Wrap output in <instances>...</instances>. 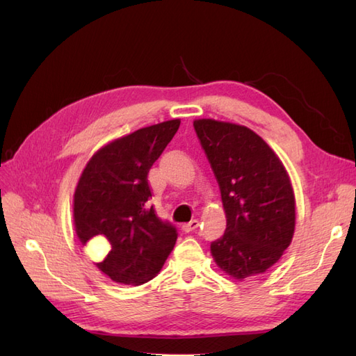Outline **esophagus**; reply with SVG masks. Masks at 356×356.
I'll return each mask as SVG.
<instances>
[{
  "label": "esophagus",
  "instance_id": "34e87169",
  "mask_svg": "<svg viewBox=\"0 0 356 356\" xmlns=\"http://www.w3.org/2000/svg\"><path fill=\"white\" fill-rule=\"evenodd\" d=\"M199 227V221L197 220H191L190 222H186L182 224V230H184L186 233H190V232H195L196 229Z\"/></svg>",
  "mask_w": 356,
  "mask_h": 356
}]
</instances>
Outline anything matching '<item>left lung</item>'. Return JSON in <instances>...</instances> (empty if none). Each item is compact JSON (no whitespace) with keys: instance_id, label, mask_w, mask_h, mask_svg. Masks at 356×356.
I'll list each match as a JSON object with an SVG mask.
<instances>
[{"instance_id":"1","label":"left lung","mask_w":356,"mask_h":356,"mask_svg":"<svg viewBox=\"0 0 356 356\" xmlns=\"http://www.w3.org/2000/svg\"><path fill=\"white\" fill-rule=\"evenodd\" d=\"M218 181L227 227L211 254L234 279L267 272L293 241L296 197L284 163L250 127L213 118L193 122Z\"/></svg>"}]
</instances>
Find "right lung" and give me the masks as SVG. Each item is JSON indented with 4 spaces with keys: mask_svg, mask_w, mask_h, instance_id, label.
<instances>
[{
    "mask_svg": "<svg viewBox=\"0 0 356 356\" xmlns=\"http://www.w3.org/2000/svg\"><path fill=\"white\" fill-rule=\"evenodd\" d=\"M179 124L175 118L117 138L81 172L72 203L75 233L83 245L90 241L96 267L114 282L152 281L174 250L177 229L149 207L147 177Z\"/></svg>",
    "mask_w": 356,
    "mask_h": 356,
    "instance_id": "add662e5",
    "label": "right lung"
}]
</instances>
